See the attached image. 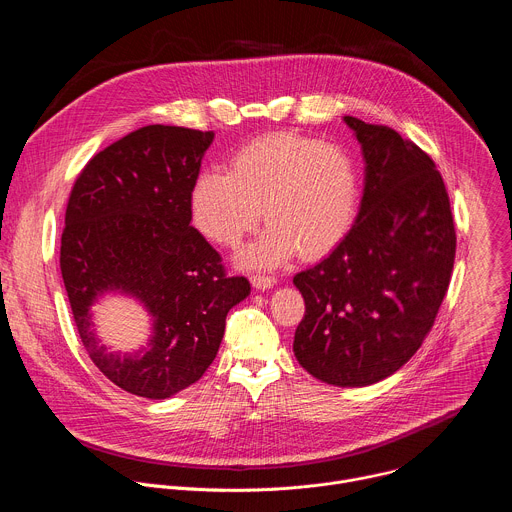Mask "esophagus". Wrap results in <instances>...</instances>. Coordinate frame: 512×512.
<instances>
[{"mask_svg":"<svg viewBox=\"0 0 512 512\" xmlns=\"http://www.w3.org/2000/svg\"><path fill=\"white\" fill-rule=\"evenodd\" d=\"M251 283L255 289H271L275 285V277H269V275H251Z\"/></svg>","mask_w":512,"mask_h":512,"instance_id":"obj_1","label":"esophagus"}]
</instances>
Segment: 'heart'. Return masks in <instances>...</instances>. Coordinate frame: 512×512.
Masks as SVG:
<instances>
[{
    "label": "heart",
    "instance_id": "obj_1",
    "mask_svg": "<svg viewBox=\"0 0 512 512\" xmlns=\"http://www.w3.org/2000/svg\"><path fill=\"white\" fill-rule=\"evenodd\" d=\"M358 172L332 143L271 133L249 141L229 172L206 170L190 190L194 227L210 241L235 247L263 218L261 237L247 245L241 267H277L294 257H320L350 231L358 210Z\"/></svg>",
    "mask_w": 512,
    "mask_h": 512
}]
</instances>
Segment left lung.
Listing matches in <instances>:
<instances>
[{
	"instance_id": "obj_1",
	"label": "left lung",
	"mask_w": 512,
	"mask_h": 512,
	"mask_svg": "<svg viewBox=\"0 0 512 512\" xmlns=\"http://www.w3.org/2000/svg\"><path fill=\"white\" fill-rule=\"evenodd\" d=\"M364 158L348 235L294 285L306 316L294 354L322 383L367 387L417 352L450 285L456 231L433 160L395 129L346 115Z\"/></svg>"
}]
</instances>
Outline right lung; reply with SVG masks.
I'll list each match as a JSON object with an SVG mask.
<instances>
[{
	"label": "right lung",
	"mask_w": 512,
	"mask_h": 512,
	"mask_svg": "<svg viewBox=\"0 0 512 512\" xmlns=\"http://www.w3.org/2000/svg\"><path fill=\"white\" fill-rule=\"evenodd\" d=\"M214 131L141 127L99 152L70 192L60 271L79 336L97 369L123 391L168 399L210 367L233 306L251 294L227 277L190 225V190ZM105 295L133 297L153 334L133 353H113L92 328Z\"/></svg>",
	"instance_id": "1"
}]
</instances>
